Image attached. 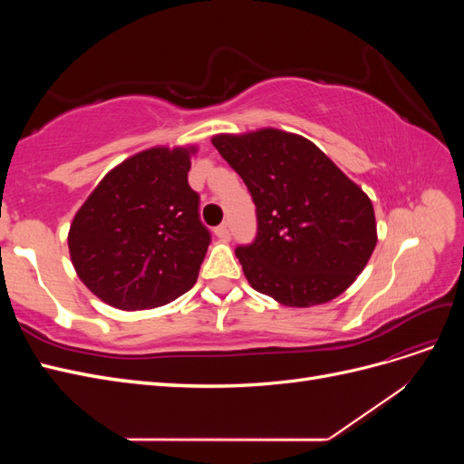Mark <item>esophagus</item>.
Here are the masks:
<instances>
[{"label":"esophagus","instance_id":"34e87169","mask_svg":"<svg viewBox=\"0 0 464 464\" xmlns=\"http://www.w3.org/2000/svg\"><path fill=\"white\" fill-rule=\"evenodd\" d=\"M215 234H217V237H220V240L228 242V240H230V228H228V224H220V227L215 228Z\"/></svg>","mask_w":464,"mask_h":464}]
</instances>
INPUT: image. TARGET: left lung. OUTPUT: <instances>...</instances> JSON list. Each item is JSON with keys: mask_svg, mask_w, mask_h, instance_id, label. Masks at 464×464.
Returning <instances> with one entry per match:
<instances>
[{"mask_svg": "<svg viewBox=\"0 0 464 464\" xmlns=\"http://www.w3.org/2000/svg\"><path fill=\"white\" fill-rule=\"evenodd\" d=\"M210 141L257 207L256 242L236 249L251 288L312 307L354 283L377 244L373 205L358 184L296 133L263 128Z\"/></svg>", "mask_w": 464, "mask_h": 464, "instance_id": "obj_1", "label": "left lung"}]
</instances>
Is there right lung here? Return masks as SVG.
<instances>
[{
	"label": "right lung",
	"instance_id": "right-lung-1",
	"mask_svg": "<svg viewBox=\"0 0 464 464\" xmlns=\"http://www.w3.org/2000/svg\"><path fill=\"white\" fill-rule=\"evenodd\" d=\"M198 147H152L101 179L69 227V256L96 298L123 312L170 304L198 280L210 234L188 184Z\"/></svg>",
	"mask_w": 464,
	"mask_h": 464
}]
</instances>
